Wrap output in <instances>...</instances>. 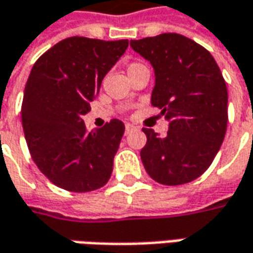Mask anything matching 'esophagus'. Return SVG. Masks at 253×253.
Returning a JSON list of instances; mask_svg holds the SVG:
<instances>
[{"label": "esophagus", "mask_w": 253, "mask_h": 253, "mask_svg": "<svg viewBox=\"0 0 253 253\" xmlns=\"http://www.w3.org/2000/svg\"><path fill=\"white\" fill-rule=\"evenodd\" d=\"M135 130V127L133 126V125H126V128H125V133L126 134H130L131 131H134Z\"/></svg>", "instance_id": "34e87169"}]
</instances>
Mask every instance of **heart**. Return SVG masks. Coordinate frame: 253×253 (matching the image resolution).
<instances>
[{
    "label": "heart",
    "instance_id": "heart-1",
    "mask_svg": "<svg viewBox=\"0 0 253 253\" xmlns=\"http://www.w3.org/2000/svg\"><path fill=\"white\" fill-rule=\"evenodd\" d=\"M137 66H141V64H138V63H133V64H130V66H128L127 71H130L131 68H134V67H137Z\"/></svg>",
    "mask_w": 253,
    "mask_h": 253
}]
</instances>
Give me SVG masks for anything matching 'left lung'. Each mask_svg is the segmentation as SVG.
Wrapping results in <instances>:
<instances>
[{
    "label": "left lung",
    "mask_w": 253,
    "mask_h": 253,
    "mask_svg": "<svg viewBox=\"0 0 253 253\" xmlns=\"http://www.w3.org/2000/svg\"><path fill=\"white\" fill-rule=\"evenodd\" d=\"M130 46L151 63V105L169 122L165 137L143 128L144 168L162 185L189 183L211 165L225 135L228 93L221 71L203 46L178 33L130 40Z\"/></svg>",
    "instance_id": "left-lung-1"
}]
</instances>
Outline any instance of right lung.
Instances as JSON below:
<instances>
[{
	"instance_id": "add662e5",
	"label": "right lung",
	"mask_w": 253,
	"mask_h": 253,
	"mask_svg": "<svg viewBox=\"0 0 253 253\" xmlns=\"http://www.w3.org/2000/svg\"><path fill=\"white\" fill-rule=\"evenodd\" d=\"M127 46L128 40L73 36L48 48L32 68L23 93V133L35 164L56 186L83 193L108 183L125 125L113 119L86 131L83 116Z\"/></svg>"
}]
</instances>
